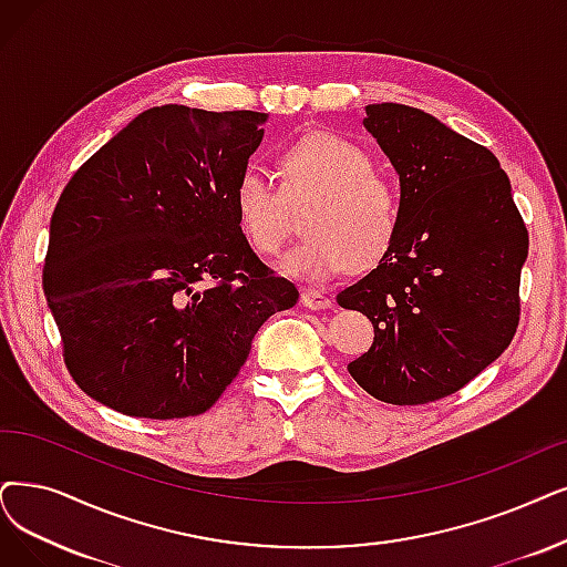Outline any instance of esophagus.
Masks as SVG:
<instances>
[{
  "label": "esophagus",
  "mask_w": 567,
  "mask_h": 567,
  "mask_svg": "<svg viewBox=\"0 0 567 567\" xmlns=\"http://www.w3.org/2000/svg\"><path fill=\"white\" fill-rule=\"evenodd\" d=\"M300 300H302V305L307 309H328L332 305V300L328 296H323L321 290H316V288H305Z\"/></svg>",
  "instance_id": "1"
}]
</instances>
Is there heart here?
I'll return each mask as SVG.
<instances>
[{
  "label": "heart",
  "instance_id": "b5f03b06",
  "mask_svg": "<svg viewBox=\"0 0 567 567\" xmlns=\"http://www.w3.org/2000/svg\"><path fill=\"white\" fill-rule=\"evenodd\" d=\"M279 167L288 199L316 197L302 216L305 239L279 262L286 277L321 284L389 256L400 235L402 197L393 181L377 174L365 148L332 132H311L279 153ZM284 195L256 165L237 176L239 228L262 256H277L290 233Z\"/></svg>",
  "mask_w": 567,
  "mask_h": 567
}]
</instances>
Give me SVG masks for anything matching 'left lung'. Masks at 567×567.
Returning a JSON list of instances; mask_svg holds the SVG:
<instances>
[{
  "instance_id": "left-lung-1",
  "label": "left lung",
  "mask_w": 567,
  "mask_h": 567,
  "mask_svg": "<svg viewBox=\"0 0 567 567\" xmlns=\"http://www.w3.org/2000/svg\"><path fill=\"white\" fill-rule=\"evenodd\" d=\"M362 125L400 176L402 225L389 256L337 296L374 326L349 374L381 402H435L509 347L528 230L488 148L393 102L368 104Z\"/></svg>"
}]
</instances>
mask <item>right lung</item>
Returning a JSON list of instances; mask_svg holds the SVG:
<instances>
[{"label":"right lung","instance_id":"1","mask_svg":"<svg viewBox=\"0 0 567 567\" xmlns=\"http://www.w3.org/2000/svg\"><path fill=\"white\" fill-rule=\"evenodd\" d=\"M267 113H140L64 186L43 292L83 393L137 419L205 414L258 328L298 302L246 241L235 184Z\"/></svg>","mask_w":567,"mask_h":567}]
</instances>
